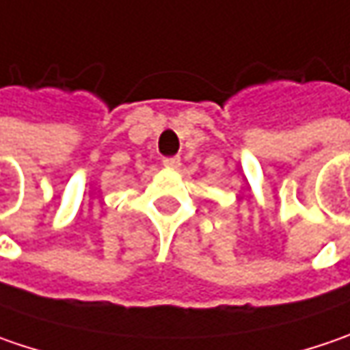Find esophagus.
Returning a JSON list of instances; mask_svg holds the SVG:
<instances>
[{
    "instance_id": "1",
    "label": "esophagus",
    "mask_w": 350,
    "mask_h": 350,
    "mask_svg": "<svg viewBox=\"0 0 350 350\" xmlns=\"http://www.w3.org/2000/svg\"><path fill=\"white\" fill-rule=\"evenodd\" d=\"M162 164L166 168H178L180 166V157H166V159H162Z\"/></svg>"
}]
</instances>
